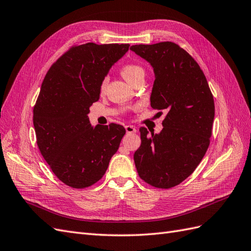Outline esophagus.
<instances>
[{"label": "esophagus", "instance_id": "obj_1", "mask_svg": "<svg viewBox=\"0 0 251 251\" xmlns=\"http://www.w3.org/2000/svg\"><path fill=\"white\" fill-rule=\"evenodd\" d=\"M125 129L127 133H134L137 132V129H135V127H133L132 125H126L125 126Z\"/></svg>", "mask_w": 251, "mask_h": 251}]
</instances>
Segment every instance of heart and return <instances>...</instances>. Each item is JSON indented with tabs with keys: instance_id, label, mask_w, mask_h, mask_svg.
<instances>
[{
	"instance_id": "b5f03b06",
	"label": "heart",
	"mask_w": 251,
	"mask_h": 251,
	"mask_svg": "<svg viewBox=\"0 0 251 251\" xmlns=\"http://www.w3.org/2000/svg\"><path fill=\"white\" fill-rule=\"evenodd\" d=\"M121 73L125 80L129 84H131L135 77H138L140 75H144V69H143L141 66L137 65V64H127V65H125L123 68H122ZM106 84H107V78H105L101 85L102 89L105 88Z\"/></svg>"
}]
</instances>
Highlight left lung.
I'll return each mask as SVG.
<instances>
[{"mask_svg":"<svg viewBox=\"0 0 251 251\" xmlns=\"http://www.w3.org/2000/svg\"><path fill=\"white\" fill-rule=\"evenodd\" d=\"M131 51L150 64L154 82L152 108L165 110L160 133L140 128L141 146L134 152L142 180L157 188H171L187 178L209 146L214 102L198 63L175 43L132 45ZM162 113V112H160Z\"/></svg>","mask_w":251,"mask_h":251,"instance_id":"left-lung-1","label":"left lung"}]
</instances>
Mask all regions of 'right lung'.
<instances>
[{
  "instance_id": "1",
  "label": "right lung",
  "mask_w": 251,
  "mask_h": 251,
  "mask_svg": "<svg viewBox=\"0 0 251 251\" xmlns=\"http://www.w3.org/2000/svg\"><path fill=\"white\" fill-rule=\"evenodd\" d=\"M128 44L95 43L70 48L50 67L33 108L40 151L53 174L74 188L97 183L126 132L121 125L91 126L90 106L99 101L110 68Z\"/></svg>"
}]
</instances>
